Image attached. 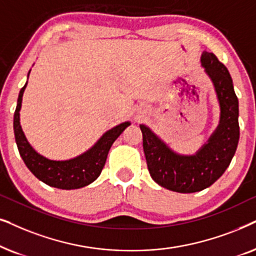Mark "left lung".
I'll list each match as a JSON object with an SVG mask.
<instances>
[{
    "label": "left lung",
    "instance_id": "left-lung-1",
    "mask_svg": "<svg viewBox=\"0 0 256 256\" xmlns=\"http://www.w3.org/2000/svg\"><path fill=\"white\" fill-rule=\"evenodd\" d=\"M202 66L212 82L220 119L207 142L194 154H180L140 124L142 148L152 179L162 187L178 193H194L210 187L230 166L240 137L239 102L227 68L212 52L204 51Z\"/></svg>",
    "mask_w": 256,
    "mask_h": 256
}]
</instances>
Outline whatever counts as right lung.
Wrapping results in <instances>:
<instances>
[{
	"label": "right lung",
	"instance_id": "obj_1",
	"mask_svg": "<svg viewBox=\"0 0 256 256\" xmlns=\"http://www.w3.org/2000/svg\"><path fill=\"white\" fill-rule=\"evenodd\" d=\"M30 71L32 70H29L28 77ZM26 84H28V82L20 91L17 106L15 114H14L15 140L17 148H18L20 154H21L26 168L40 182L60 190H77L90 185L91 182H94L100 176L112 144L122 134V132L128 126L131 125V122H124L108 130L88 151L74 156V158L66 160L49 159L46 156L40 154L30 145L24 132L22 130L21 122H20L22 97L23 94H24Z\"/></svg>",
	"mask_w": 256,
	"mask_h": 256
}]
</instances>
